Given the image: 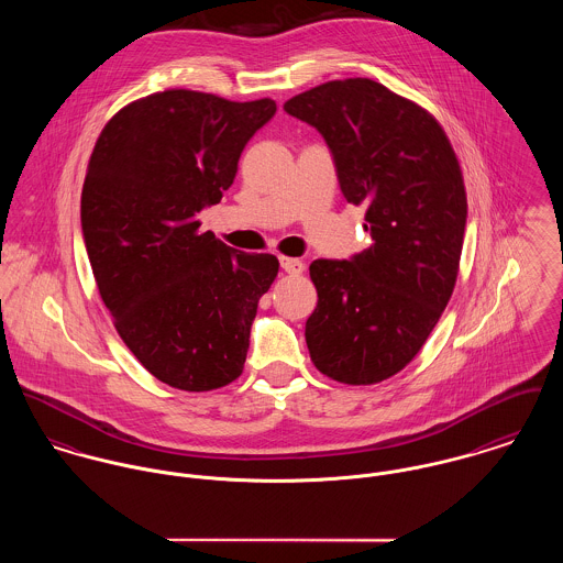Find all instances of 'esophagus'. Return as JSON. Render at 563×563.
<instances>
[{"label":"esophagus","instance_id":"esophagus-1","mask_svg":"<svg viewBox=\"0 0 563 563\" xmlns=\"http://www.w3.org/2000/svg\"><path fill=\"white\" fill-rule=\"evenodd\" d=\"M279 264H282V268L288 273V275H301L303 271H306V264L301 262V260H297V257H279Z\"/></svg>","mask_w":563,"mask_h":563}]
</instances>
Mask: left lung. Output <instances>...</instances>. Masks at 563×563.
Returning a JSON list of instances; mask_svg holds the SVG:
<instances>
[{"label": "left lung", "mask_w": 563, "mask_h": 563, "mask_svg": "<svg viewBox=\"0 0 563 563\" xmlns=\"http://www.w3.org/2000/svg\"><path fill=\"white\" fill-rule=\"evenodd\" d=\"M331 148L340 189L365 205L372 245L351 260H313L318 306L307 318L313 365L344 385L407 367L456 286L466 191L439 120L378 81L353 77L284 102Z\"/></svg>", "instance_id": "left-lung-1"}]
</instances>
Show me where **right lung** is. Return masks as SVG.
I'll return each mask as SVG.
<instances>
[{"instance_id": "obj_1", "label": "right lung", "mask_w": 563, "mask_h": 563, "mask_svg": "<svg viewBox=\"0 0 563 563\" xmlns=\"http://www.w3.org/2000/svg\"><path fill=\"white\" fill-rule=\"evenodd\" d=\"M275 111L172 88L122 107L95 144L81 228L97 288L122 342L169 387L212 391L243 374L279 260L200 232L198 212L230 189Z\"/></svg>"}]
</instances>
